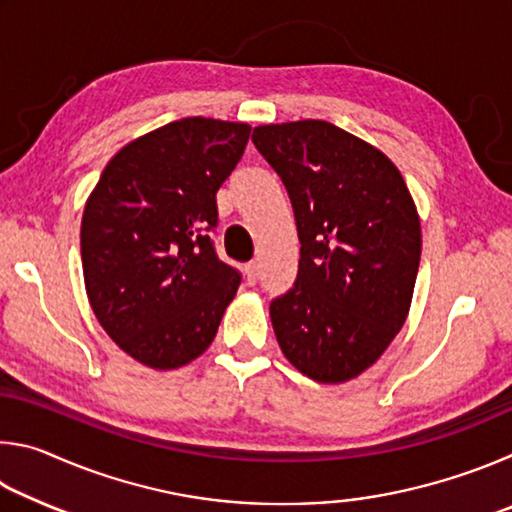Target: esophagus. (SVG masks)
Returning a JSON list of instances; mask_svg holds the SVG:
<instances>
[{
  "label": "esophagus",
  "mask_w": 512,
  "mask_h": 512,
  "mask_svg": "<svg viewBox=\"0 0 512 512\" xmlns=\"http://www.w3.org/2000/svg\"><path fill=\"white\" fill-rule=\"evenodd\" d=\"M244 275H246V282L250 284V287H253V284L257 282V264H255V262L246 264V268H244Z\"/></svg>",
  "instance_id": "1"
}]
</instances>
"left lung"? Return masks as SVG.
Instances as JSON below:
<instances>
[{"label": "left lung", "mask_w": 512, "mask_h": 512, "mask_svg": "<svg viewBox=\"0 0 512 512\" xmlns=\"http://www.w3.org/2000/svg\"><path fill=\"white\" fill-rule=\"evenodd\" d=\"M253 142L287 187L300 237L296 284L271 302L275 339L302 375L343 384L409 316L418 207L384 151L329 121L255 126Z\"/></svg>", "instance_id": "8db88e82"}]
</instances>
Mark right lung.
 I'll return each mask as SVG.
<instances>
[{
    "label": "right lung",
    "instance_id": "1",
    "mask_svg": "<svg viewBox=\"0 0 512 512\" xmlns=\"http://www.w3.org/2000/svg\"><path fill=\"white\" fill-rule=\"evenodd\" d=\"M250 137L244 121L185 117L112 155L85 201V293L106 334L153 370L210 348L239 273L216 257V192Z\"/></svg>",
    "mask_w": 512,
    "mask_h": 512
}]
</instances>
